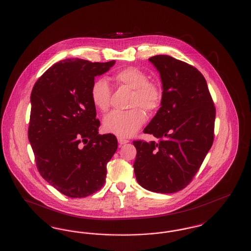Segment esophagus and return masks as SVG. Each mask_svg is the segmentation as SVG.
Segmentation results:
<instances>
[{
  "label": "esophagus",
  "mask_w": 251,
  "mask_h": 251,
  "mask_svg": "<svg viewBox=\"0 0 251 251\" xmlns=\"http://www.w3.org/2000/svg\"><path fill=\"white\" fill-rule=\"evenodd\" d=\"M118 141H119V144H120V145H124V144L129 142L128 139H125V138H123V137H119V138H118Z\"/></svg>",
  "instance_id": "esophagus-1"
}]
</instances>
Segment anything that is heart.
Here are the masks:
<instances>
[{"mask_svg":"<svg viewBox=\"0 0 251 251\" xmlns=\"http://www.w3.org/2000/svg\"><path fill=\"white\" fill-rule=\"evenodd\" d=\"M117 83L132 90L129 101L131 108L127 111H113L103 120L105 131L120 137H130L138 131L146 121V114L153 113L160 107L163 89L159 83L150 81L142 70L135 67L122 69L114 75ZM91 100L97 109L105 112L110 106L111 88L104 79H97L90 90Z\"/></svg>","mask_w":251,"mask_h":251,"instance_id":"obj_1","label":"heart"}]
</instances>
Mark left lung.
<instances>
[{
	"instance_id": "obj_1",
	"label": "left lung",
	"mask_w": 251,
	"mask_h": 251,
	"mask_svg": "<svg viewBox=\"0 0 251 251\" xmlns=\"http://www.w3.org/2000/svg\"><path fill=\"white\" fill-rule=\"evenodd\" d=\"M149 60L160 72L163 99L144 132L159 141L132 142L133 169L145 189L170 194L191 182L211 149L215 107L205 78L195 67L169 55Z\"/></svg>"
}]
</instances>
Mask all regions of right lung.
I'll list each match as a JSON object with an SVG mask.
<instances>
[{"instance_id":"add662e5","label":"right lung","mask_w":251,"mask_h":251,"mask_svg":"<svg viewBox=\"0 0 251 251\" xmlns=\"http://www.w3.org/2000/svg\"><path fill=\"white\" fill-rule=\"evenodd\" d=\"M115 62L62 60L38 78L31 93L28 138L38 172L70 198H84L102 187L106 164L118 149L114 134H99L90 96L96 76Z\"/></svg>"}]
</instances>
